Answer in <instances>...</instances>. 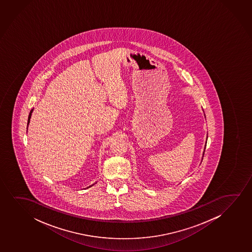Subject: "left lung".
I'll list each match as a JSON object with an SVG mask.
<instances>
[{
	"label": "left lung",
	"instance_id": "8db88e82",
	"mask_svg": "<svg viewBox=\"0 0 252 252\" xmlns=\"http://www.w3.org/2000/svg\"><path fill=\"white\" fill-rule=\"evenodd\" d=\"M206 144H207V143H206Z\"/></svg>",
	"mask_w": 252,
	"mask_h": 252
}]
</instances>
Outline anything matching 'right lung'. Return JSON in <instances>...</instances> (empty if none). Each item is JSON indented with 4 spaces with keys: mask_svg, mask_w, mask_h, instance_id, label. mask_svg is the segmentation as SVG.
<instances>
[{
    "mask_svg": "<svg viewBox=\"0 0 252 252\" xmlns=\"http://www.w3.org/2000/svg\"><path fill=\"white\" fill-rule=\"evenodd\" d=\"M32 111H33V109H32V110L30 111V114H29V116H28V124H29V122H30V119H31L32 113ZM90 187H92V185H91V186L88 187L87 189H89V188H90Z\"/></svg>",
    "mask_w": 252,
    "mask_h": 252,
    "instance_id": "add662e5",
    "label": "right lung"
}]
</instances>
